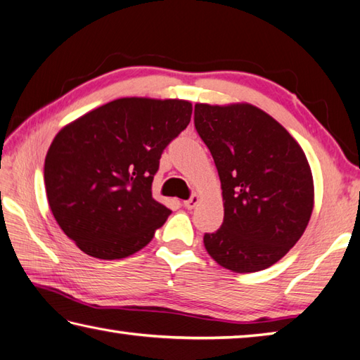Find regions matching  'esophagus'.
<instances>
[{
	"instance_id": "1",
	"label": "esophagus",
	"mask_w": 360,
	"mask_h": 360,
	"mask_svg": "<svg viewBox=\"0 0 360 360\" xmlns=\"http://www.w3.org/2000/svg\"><path fill=\"white\" fill-rule=\"evenodd\" d=\"M198 200H200V196L196 195V193H193L192 196H190L188 200L184 201V206H186L187 209H193V207L196 206V204H198Z\"/></svg>"
}]
</instances>
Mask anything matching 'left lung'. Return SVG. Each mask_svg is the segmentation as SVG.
Wrapping results in <instances>:
<instances>
[{"mask_svg": "<svg viewBox=\"0 0 360 360\" xmlns=\"http://www.w3.org/2000/svg\"><path fill=\"white\" fill-rule=\"evenodd\" d=\"M195 128L223 190L221 228L204 234L209 256L236 273L269 269L311 220L314 179L304 151L283 124L248 103H196Z\"/></svg>", "mask_w": 360, "mask_h": 360, "instance_id": "1", "label": "left lung"}]
</instances>
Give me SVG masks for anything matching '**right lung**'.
Here are the masks:
<instances>
[{
  "instance_id": "obj_1",
  "label": "right lung",
  "mask_w": 360,
  "mask_h": 360,
  "mask_svg": "<svg viewBox=\"0 0 360 360\" xmlns=\"http://www.w3.org/2000/svg\"><path fill=\"white\" fill-rule=\"evenodd\" d=\"M190 117L184 100L120 98L58 132L45 158L46 198L77 248L114 260L151 242L172 214L153 198L154 174Z\"/></svg>"
}]
</instances>
